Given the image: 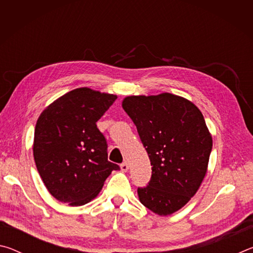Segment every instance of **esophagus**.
Wrapping results in <instances>:
<instances>
[{
    "label": "esophagus",
    "instance_id": "esophagus-1",
    "mask_svg": "<svg viewBox=\"0 0 253 253\" xmlns=\"http://www.w3.org/2000/svg\"><path fill=\"white\" fill-rule=\"evenodd\" d=\"M128 169H129V165H128V163H127V162L123 163V164L121 165V169L123 170V172H127Z\"/></svg>",
    "mask_w": 253,
    "mask_h": 253
}]
</instances>
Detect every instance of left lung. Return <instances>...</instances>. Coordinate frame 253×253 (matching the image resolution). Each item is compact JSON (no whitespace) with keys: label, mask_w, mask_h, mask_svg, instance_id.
<instances>
[{"label":"left lung","mask_w":253,"mask_h":253,"mask_svg":"<svg viewBox=\"0 0 253 253\" xmlns=\"http://www.w3.org/2000/svg\"><path fill=\"white\" fill-rule=\"evenodd\" d=\"M123 108L135 124L152 165L148 185L137 188L139 201L158 215L176 212L207 174L212 137L202 113L169 92L126 97Z\"/></svg>","instance_id":"8db88e82"}]
</instances>
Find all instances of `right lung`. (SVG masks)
I'll use <instances>...</instances> for the list:
<instances>
[{"label": "right lung", "instance_id": "1", "mask_svg": "<svg viewBox=\"0 0 253 253\" xmlns=\"http://www.w3.org/2000/svg\"><path fill=\"white\" fill-rule=\"evenodd\" d=\"M117 99L89 88H78L42 111L34 129L33 156L50 194L79 207L96 198L113 170L107 140L97 122Z\"/></svg>", "mask_w": 253, "mask_h": 253}]
</instances>
